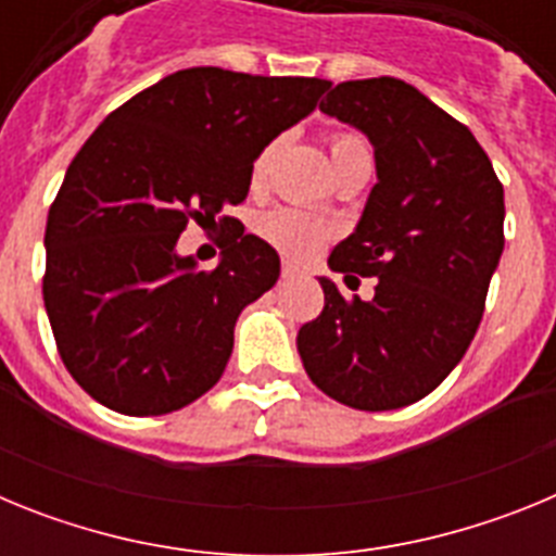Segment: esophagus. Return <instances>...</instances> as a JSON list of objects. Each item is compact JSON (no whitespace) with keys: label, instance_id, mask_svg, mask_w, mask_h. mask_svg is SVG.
<instances>
[{"label":"esophagus","instance_id":"1","mask_svg":"<svg viewBox=\"0 0 556 556\" xmlns=\"http://www.w3.org/2000/svg\"><path fill=\"white\" fill-rule=\"evenodd\" d=\"M281 275L283 278H294V275H298V267H292V264H283Z\"/></svg>","mask_w":556,"mask_h":556}]
</instances>
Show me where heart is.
<instances>
[{"label": "heart", "instance_id": "obj_1", "mask_svg": "<svg viewBox=\"0 0 556 556\" xmlns=\"http://www.w3.org/2000/svg\"><path fill=\"white\" fill-rule=\"evenodd\" d=\"M353 155H370L367 144L358 136L351 132H339L331 139V159L333 164L339 161L353 159ZM269 161H273V147H267L264 152H258V159L253 161V184H262L267 178ZM255 230L262 239H267L275 250H281L289 258H298V262H306L312 255H317L323 250V244L333 236L331 223H326L323 217H314L308 211L301 208H273L267 214L258 217Z\"/></svg>", "mask_w": 556, "mask_h": 556}]
</instances>
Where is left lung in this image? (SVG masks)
Here are the masks:
<instances>
[{
    "instance_id": "8db88e82",
    "label": "left lung",
    "mask_w": 556,
    "mask_h": 556,
    "mask_svg": "<svg viewBox=\"0 0 556 556\" xmlns=\"http://www.w3.org/2000/svg\"><path fill=\"white\" fill-rule=\"evenodd\" d=\"M320 111L372 144L378 184L328 267L356 287L353 271L376 275V294L345 301L320 278L326 306L298 353L339 404L401 409L443 384L479 328L504 253V186L473 132L409 83H339Z\"/></svg>"
}]
</instances>
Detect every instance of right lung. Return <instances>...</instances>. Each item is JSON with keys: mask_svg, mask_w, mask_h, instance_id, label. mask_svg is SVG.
<instances>
[{"mask_svg": "<svg viewBox=\"0 0 556 556\" xmlns=\"http://www.w3.org/2000/svg\"><path fill=\"white\" fill-rule=\"evenodd\" d=\"M317 77L180 68L127 100L68 164L49 208L43 306L63 365L102 406L150 417L217 384L233 326L281 275V258L230 217L214 269L178 253L189 219L248 198L253 161L306 119ZM217 225V223H214Z\"/></svg>", "mask_w": 556, "mask_h": 556, "instance_id": "add662e5", "label": "right lung"}]
</instances>
